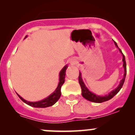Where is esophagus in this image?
Returning <instances> with one entry per match:
<instances>
[{
  "label": "esophagus",
  "mask_w": 135,
  "mask_h": 135,
  "mask_svg": "<svg viewBox=\"0 0 135 135\" xmlns=\"http://www.w3.org/2000/svg\"><path fill=\"white\" fill-rule=\"evenodd\" d=\"M70 64H74V61H70Z\"/></svg>",
  "instance_id": "1"
}]
</instances>
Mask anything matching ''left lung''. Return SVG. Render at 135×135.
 <instances>
[{"label": "left lung", "mask_w": 135, "mask_h": 135, "mask_svg": "<svg viewBox=\"0 0 135 135\" xmlns=\"http://www.w3.org/2000/svg\"><path fill=\"white\" fill-rule=\"evenodd\" d=\"M114 42L115 46L118 47L119 52L122 54V56H123V59H122V61H123V69H124V74H123V79L120 81V83H119V85H118L115 89L112 91L108 93V95H104V96H101V95H97V94L93 93V92L90 91L87 88V87L85 86V84H84V81H83L82 78H81V73H80L78 80H79V84H80V86H81V95H82L83 97L85 98V99H87V100H89V101L91 102H93V103H103V102H105V101H107V100H110V99H111L112 98L114 97L119 91V90L122 89V86H123V84H124L125 79H126V76L127 74L126 58H125V56L123 54V53H122V50L118 47L116 42L114 41Z\"/></svg>", "instance_id": "obj_1"}]
</instances>
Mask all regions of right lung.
<instances>
[{
	"label": "right lung",
	"instance_id": "add662e5",
	"mask_svg": "<svg viewBox=\"0 0 135 135\" xmlns=\"http://www.w3.org/2000/svg\"><path fill=\"white\" fill-rule=\"evenodd\" d=\"M27 36H25V38H27ZM68 68V65H65L63 68L62 69V70L60 71L59 73V84H58L57 87L56 89L53 92L51 95H49L47 97L45 98L44 99L41 100H39L37 102H30L27 101V100H25L23 98L21 97L20 95L17 93V95H18L19 97L20 98L21 100L24 103H26L28 105L31 106V107H35V108H46V107H51V106L54 105L60 98L61 95V87H62V84L65 82V74H66V69Z\"/></svg>",
	"mask_w": 135,
	"mask_h": 135
}]
</instances>
